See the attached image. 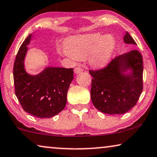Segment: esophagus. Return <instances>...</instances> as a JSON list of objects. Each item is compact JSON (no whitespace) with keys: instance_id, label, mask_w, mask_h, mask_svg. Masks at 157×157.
Listing matches in <instances>:
<instances>
[{"instance_id":"34e87169","label":"esophagus","mask_w":157,"mask_h":157,"mask_svg":"<svg viewBox=\"0 0 157 157\" xmlns=\"http://www.w3.org/2000/svg\"><path fill=\"white\" fill-rule=\"evenodd\" d=\"M83 71V69H81V67H76L74 69V73L76 74H80L81 72Z\"/></svg>"}]
</instances>
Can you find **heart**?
Wrapping results in <instances>:
<instances>
[{
	"instance_id": "1",
	"label": "heart",
	"mask_w": 157,
	"mask_h": 157,
	"mask_svg": "<svg viewBox=\"0 0 157 157\" xmlns=\"http://www.w3.org/2000/svg\"><path fill=\"white\" fill-rule=\"evenodd\" d=\"M117 42L113 35L101 34L73 36L65 42L62 54L73 59L83 60L88 57L95 67H103L110 62L114 54Z\"/></svg>"
}]
</instances>
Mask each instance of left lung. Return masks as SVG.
<instances>
[{"instance_id":"8db88e82","label":"left lung","mask_w":157,"mask_h":157,"mask_svg":"<svg viewBox=\"0 0 157 157\" xmlns=\"http://www.w3.org/2000/svg\"><path fill=\"white\" fill-rule=\"evenodd\" d=\"M124 42H136L127 32ZM94 77L90 96L94 105L102 113L124 114L136 105L143 88V61L139 51L117 56L103 69L89 71Z\"/></svg>"}]
</instances>
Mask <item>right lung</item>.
Segmentation results:
<instances>
[{
  "label": "right lung",
  "instance_id": "add662e5",
  "mask_svg": "<svg viewBox=\"0 0 157 157\" xmlns=\"http://www.w3.org/2000/svg\"><path fill=\"white\" fill-rule=\"evenodd\" d=\"M30 34L24 41L13 67L15 93L23 110L39 118H49L65 108L70 84L74 79L73 69L48 67L36 75L26 71L25 59Z\"/></svg>",
  "mask_w": 157,
  "mask_h": 157
}]
</instances>
